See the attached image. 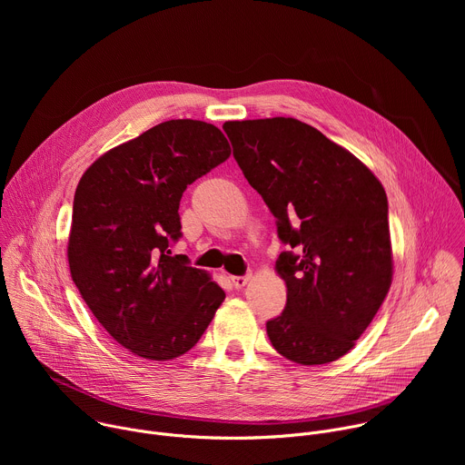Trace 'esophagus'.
<instances>
[{
    "instance_id": "1",
    "label": "esophagus",
    "mask_w": 465,
    "mask_h": 465,
    "mask_svg": "<svg viewBox=\"0 0 465 465\" xmlns=\"http://www.w3.org/2000/svg\"><path fill=\"white\" fill-rule=\"evenodd\" d=\"M248 276H232V283L235 289H242L248 283Z\"/></svg>"
}]
</instances>
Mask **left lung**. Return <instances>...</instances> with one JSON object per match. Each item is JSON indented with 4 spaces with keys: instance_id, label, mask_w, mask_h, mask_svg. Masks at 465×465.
Instances as JSON below:
<instances>
[{
    "instance_id": "left-lung-1",
    "label": "left lung",
    "mask_w": 465,
    "mask_h": 465,
    "mask_svg": "<svg viewBox=\"0 0 465 465\" xmlns=\"http://www.w3.org/2000/svg\"><path fill=\"white\" fill-rule=\"evenodd\" d=\"M248 183L276 217L287 303L267 322L274 350L312 366L346 355L391 285L388 198L373 173L292 117L223 124Z\"/></svg>"
}]
</instances>
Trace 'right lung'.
Returning <instances> with one entry per match:
<instances>
[{"label": "right lung", "instance_id": "add662e5", "mask_svg": "<svg viewBox=\"0 0 465 465\" xmlns=\"http://www.w3.org/2000/svg\"><path fill=\"white\" fill-rule=\"evenodd\" d=\"M230 154L217 126L171 119L114 147L83 174L68 241L72 280L130 353L183 355L224 302V291L171 246L182 237L183 191Z\"/></svg>", "mask_w": 465, "mask_h": 465}]
</instances>
